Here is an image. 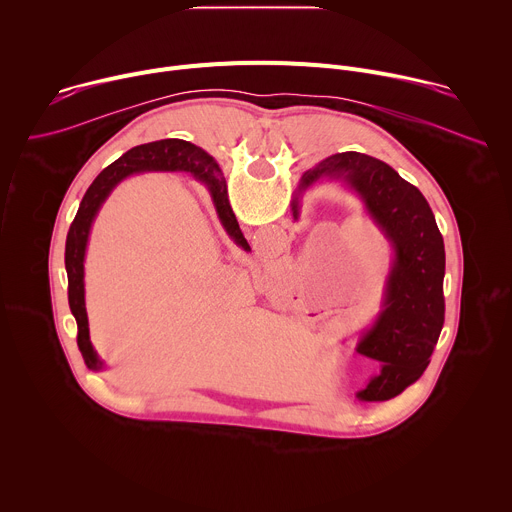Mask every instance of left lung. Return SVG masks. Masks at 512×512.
I'll list each match as a JSON object with an SVG mask.
<instances>
[{
    "instance_id": "obj_1",
    "label": "left lung",
    "mask_w": 512,
    "mask_h": 512,
    "mask_svg": "<svg viewBox=\"0 0 512 512\" xmlns=\"http://www.w3.org/2000/svg\"><path fill=\"white\" fill-rule=\"evenodd\" d=\"M322 176L346 178L395 247L385 310L358 344L360 354L383 362L381 375L358 397L387 401L423 375L440 338L446 312L444 237L423 194L389 164L358 152L334 154L302 176V188Z\"/></svg>"
}]
</instances>
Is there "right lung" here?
I'll list each match as a JSON object with an SVG mask.
<instances>
[{
    "mask_svg": "<svg viewBox=\"0 0 512 512\" xmlns=\"http://www.w3.org/2000/svg\"><path fill=\"white\" fill-rule=\"evenodd\" d=\"M143 170H188L194 172L200 180H204L210 188L214 206L218 216L227 229V233L235 239L237 245L243 249H249L247 239L243 237L237 216L231 208L229 194H227V182L214 164V160L200 148H196L194 143L184 141V139H162V141H152V143H143L137 145V148H131L125 152L119 160H115L111 166H107L97 180L89 186L87 194L81 200V206L77 210L75 221H72L66 237V251H64V265H66V275H68V306L72 316L77 318L79 324V336L77 344L79 350L87 362V367L97 371L101 369V360L97 358L91 340H89V322H87V310H85V283H83V261H85V249L89 241V231L91 223L111 192V188L125 176L133 172H143Z\"/></svg>",
    "mask_w": 512,
    "mask_h": 512,
    "instance_id": "add662e5",
    "label": "right lung"
}]
</instances>
